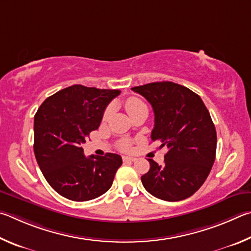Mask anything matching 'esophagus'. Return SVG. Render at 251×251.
<instances>
[{
  "mask_svg": "<svg viewBox=\"0 0 251 251\" xmlns=\"http://www.w3.org/2000/svg\"><path fill=\"white\" fill-rule=\"evenodd\" d=\"M122 160H123V162H133L137 159L133 156H122Z\"/></svg>",
  "mask_w": 251,
  "mask_h": 251,
  "instance_id": "34e87169",
  "label": "esophagus"
}]
</instances>
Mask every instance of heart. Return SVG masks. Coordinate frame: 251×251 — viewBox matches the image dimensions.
Returning a JSON list of instances; mask_svg holds the SVG:
<instances>
[{
    "mask_svg": "<svg viewBox=\"0 0 251 251\" xmlns=\"http://www.w3.org/2000/svg\"><path fill=\"white\" fill-rule=\"evenodd\" d=\"M142 107H146V104H144V102L141 99L137 98V97H130V98H128L126 101V111H128L130 116L134 111H137L138 109L142 108ZM111 111H112V107H111V105H109V107L105 109V111L103 113V119H107L110 116ZM118 148L120 149L121 151H125V152L129 151L130 148H131V142L129 141L128 139H123L118 143Z\"/></svg>",
    "mask_w": 251,
    "mask_h": 251,
    "instance_id": "obj_1",
    "label": "heart"
}]
</instances>
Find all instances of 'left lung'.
I'll use <instances>...</instances> for the list:
<instances>
[{
    "label": "left lung",
    "instance_id": "left-lung-1",
    "mask_svg": "<svg viewBox=\"0 0 251 251\" xmlns=\"http://www.w3.org/2000/svg\"><path fill=\"white\" fill-rule=\"evenodd\" d=\"M151 103L154 112L152 141L166 147L164 164L152 159L141 176L151 195L168 201L192 196L207 178L216 156V129L201 97L172 81L131 88Z\"/></svg>",
    "mask_w": 251,
    "mask_h": 251
}]
</instances>
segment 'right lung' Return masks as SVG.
<instances>
[{
  "mask_svg": "<svg viewBox=\"0 0 251 251\" xmlns=\"http://www.w3.org/2000/svg\"><path fill=\"white\" fill-rule=\"evenodd\" d=\"M120 90L74 85L44 101L34 118V153L44 177L59 195L86 201L112 185L120 155H83L82 144L99 128L103 112Z\"/></svg>",
  "mask_w": 251,
  "mask_h": 251,
  "instance_id": "1",
  "label": "right lung"
}]
</instances>
